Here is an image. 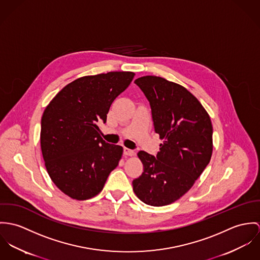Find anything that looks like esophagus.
Returning a JSON list of instances; mask_svg holds the SVG:
<instances>
[{
	"label": "esophagus",
	"instance_id": "esophagus-1",
	"mask_svg": "<svg viewBox=\"0 0 260 260\" xmlns=\"http://www.w3.org/2000/svg\"><path fill=\"white\" fill-rule=\"evenodd\" d=\"M123 152H124V154L131 155V156L135 154V150H134V149H129V148H127V147H124V148H123Z\"/></svg>",
	"mask_w": 260,
	"mask_h": 260
}]
</instances>
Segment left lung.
Masks as SVG:
<instances>
[{"label":"left lung","instance_id":"1","mask_svg":"<svg viewBox=\"0 0 260 260\" xmlns=\"http://www.w3.org/2000/svg\"><path fill=\"white\" fill-rule=\"evenodd\" d=\"M147 99L154 132L162 144L154 155L141 150L144 173L134 191L152 206L171 204L193 185L212 153V125L199 100L185 87L155 76L135 81Z\"/></svg>","mask_w":260,"mask_h":260}]
</instances>
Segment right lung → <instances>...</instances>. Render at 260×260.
<instances>
[{
    "mask_svg": "<svg viewBox=\"0 0 260 260\" xmlns=\"http://www.w3.org/2000/svg\"><path fill=\"white\" fill-rule=\"evenodd\" d=\"M135 74L110 72L77 79L46 108L41 120V148L53 182L78 201L99 194L118 165L122 147L105 142L99 121Z\"/></svg>",
    "mask_w": 260,
    "mask_h": 260,
    "instance_id": "right-lung-1",
    "label": "right lung"
}]
</instances>
